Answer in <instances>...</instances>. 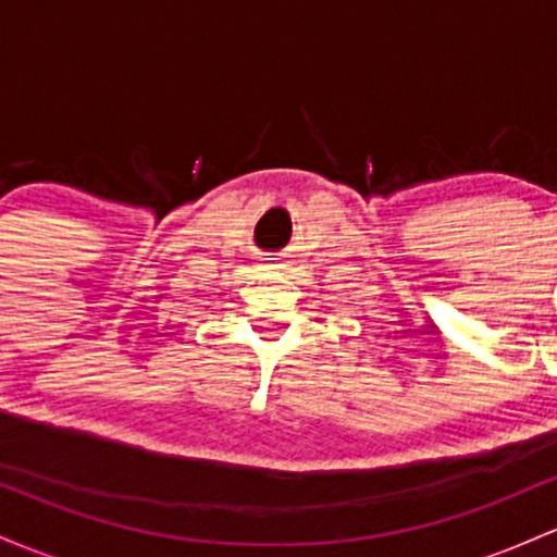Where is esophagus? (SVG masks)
I'll list each match as a JSON object with an SVG mask.
<instances>
[{
  "label": "esophagus",
  "mask_w": 557,
  "mask_h": 557,
  "mask_svg": "<svg viewBox=\"0 0 557 557\" xmlns=\"http://www.w3.org/2000/svg\"><path fill=\"white\" fill-rule=\"evenodd\" d=\"M268 268H273V265H268Z\"/></svg>",
  "instance_id": "34e87169"
}]
</instances>
